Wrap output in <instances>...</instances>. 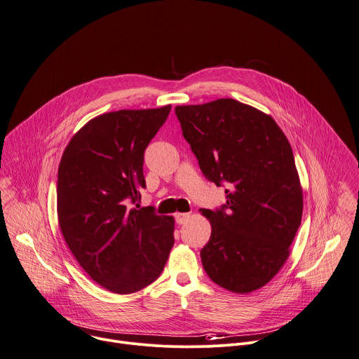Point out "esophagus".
I'll return each instance as SVG.
<instances>
[{
	"instance_id": "34e87169",
	"label": "esophagus",
	"mask_w": 359,
	"mask_h": 359,
	"mask_svg": "<svg viewBox=\"0 0 359 359\" xmlns=\"http://www.w3.org/2000/svg\"><path fill=\"white\" fill-rule=\"evenodd\" d=\"M189 218H190V214H189V212H179V214L176 215V222H177L179 225H182V224H186V222L189 221Z\"/></svg>"
}]
</instances>
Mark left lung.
Segmentation results:
<instances>
[{"mask_svg":"<svg viewBox=\"0 0 359 359\" xmlns=\"http://www.w3.org/2000/svg\"><path fill=\"white\" fill-rule=\"evenodd\" d=\"M175 112L205 179L226 184V203L201 210L211 222L203 268L229 292H254L280 271L302 222L292 147L271 115L232 98Z\"/></svg>","mask_w":359,"mask_h":359,"instance_id":"1","label":"left lung"}]
</instances>
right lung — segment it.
<instances>
[{
	"mask_svg": "<svg viewBox=\"0 0 359 359\" xmlns=\"http://www.w3.org/2000/svg\"><path fill=\"white\" fill-rule=\"evenodd\" d=\"M170 108L93 118L70 140L59 165L65 241L88 276L112 293H135L155 282L175 244L173 217L138 204L147 186L144 152Z\"/></svg>",
	"mask_w": 359,
	"mask_h": 359,
	"instance_id": "right-lung-1",
	"label": "right lung"
}]
</instances>
